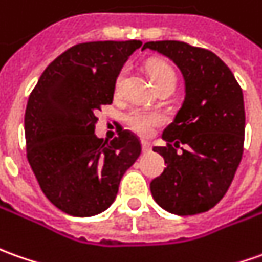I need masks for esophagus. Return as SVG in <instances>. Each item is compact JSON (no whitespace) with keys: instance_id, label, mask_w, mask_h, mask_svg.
Listing matches in <instances>:
<instances>
[{"instance_id":"1","label":"esophagus","mask_w":262,"mask_h":262,"mask_svg":"<svg viewBox=\"0 0 262 262\" xmlns=\"http://www.w3.org/2000/svg\"><path fill=\"white\" fill-rule=\"evenodd\" d=\"M142 149H143V152H150L152 150V145L149 143V142H146V140H142Z\"/></svg>"}]
</instances>
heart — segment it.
Segmentation results:
<instances>
[{
  "mask_svg": "<svg viewBox=\"0 0 262 262\" xmlns=\"http://www.w3.org/2000/svg\"><path fill=\"white\" fill-rule=\"evenodd\" d=\"M149 74L154 80L155 86H162L165 83H176V74L173 69L169 64L163 63V61H154L149 64L147 67ZM124 77H126V69L117 73L116 80H115V92L119 93L122 90L124 83ZM126 123L130 127L132 130L136 132L139 135H149L154 130L158 124L162 123V116L155 113V112H149V110H142V108H133L127 115H126Z\"/></svg>",
  "mask_w": 262,
  "mask_h": 262,
  "instance_id": "obj_1",
  "label": "heart"
}]
</instances>
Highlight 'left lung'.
<instances>
[{
  "label": "left lung",
  "mask_w": 262,
  "mask_h": 262,
  "mask_svg": "<svg viewBox=\"0 0 262 262\" xmlns=\"http://www.w3.org/2000/svg\"><path fill=\"white\" fill-rule=\"evenodd\" d=\"M170 58L185 81V99L155 146L166 168L150 182L156 204L175 215H195L216 205L243 158L244 96L232 71L212 51L182 41H149L143 49ZM185 145L176 152L179 143Z\"/></svg>",
  "instance_id": "1"
}]
</instances>
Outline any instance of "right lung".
Listing matches in <instances>:
<instances>
[{"label":"right lung","mask_w":262,"mask_h":262,"mask_svg":"<svg viewBox=\"0 0 262 262\" xmlns=\"http://www.w3.org/2000/svg\"><path fill=\"white\" fill-rule=\"evenodd\" d=\"M142 41L77 44L42 71L24 117L27 158L50 202L73 216H93L116 199L142 146L122 130L110 143L94 135L96 113L112 104L115 80Z\"/></svg>","instance_id":"add662e5"}]
</instances>
